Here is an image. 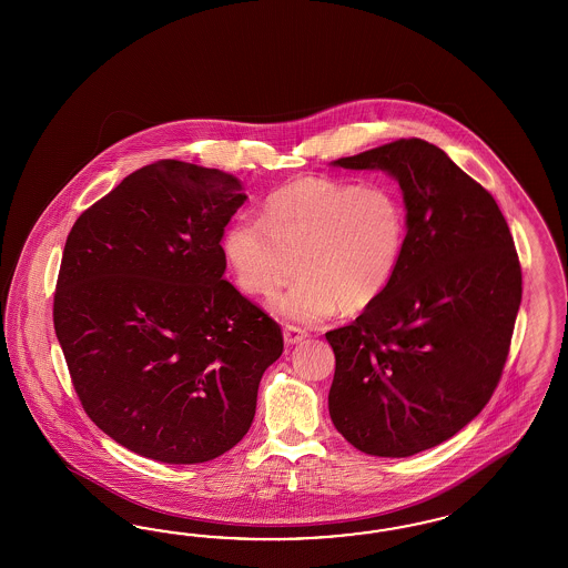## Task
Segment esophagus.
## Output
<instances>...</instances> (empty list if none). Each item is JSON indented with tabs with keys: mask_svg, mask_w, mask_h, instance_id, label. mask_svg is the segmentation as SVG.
<instances>
[{
	"mask_svg": "<svg viewBox=\"0 0 568 568\" xmlns=\"http://www.w3.org/2000/svg\"><path fill=\"white\" fill-rule=\"evenodd\" d=\"M283 337H285V344L297 345L302 344V342L308 337V333H306L304 328L287 325V327L283 328Z\"/></svg>",
	"mask_w": 568,
	"mask_h": 568,
	"instance_id": "1",
	"label": "esophagus"
}]
</instances>
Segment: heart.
I'll return each instance as SVG.
<instances>
[{
  "instance_id": "obj_1",
  "label": "heart",
  "mask_w": 568,
  "mask_h": 568,
  "mask_svg": "<svg viewBox=\"0 0 568 568\" xmlns=\"http://www.w3.org/2000/svg\"><path fill=\"white\" fill-rule=\"evenodd\" d=\"M406 210L385 185L297 179L264 204V221L241 216L224 235V256L241 290L271 295L302 275L271 306L285 321L318 325L339 306L375 304L396 275L406 243Z\"/></svg>"
}]
</instances>
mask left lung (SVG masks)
Listing matches in <instances>:
<instances>
[{
	"label": "left lung",
	"mask_w": 568,
	"mask_h": 568,
	"mask_svg": "<svg viewBox=\"0 0 568 568\" xmlns=\"http://www.w3.org/2000/svg\"><path fill=\"white\" fill-rule=\"evenodd\" d=\"M333 166L396 176L408 231L389 287L327 333L328 414L356 449L406 458L456 435L498 387L523 295L515 240L491 193L429 141Z\"/></svg>",
	"instance_id": "obj_1"
}]
</instances>
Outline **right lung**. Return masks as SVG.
<instances>
[{"mask_svg":"<svg viewBox=\"0 0 568 568\" xmlns=\"http://www.w3.org/2000/svg\"><path fill=\"white\" fill-rule=\"evenodd\" d=\"M245 200L229 172L160 160L69 233L55 335L87 416L139 456L207 463L252 427L283 333L223 278L224 226Z\"/></svg>","mask_w":568,"mask_h":568,"instance_id":"add662e5","label":"right lung"}]
</instances>
